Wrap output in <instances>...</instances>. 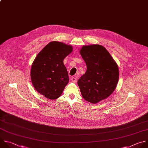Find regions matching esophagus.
Listing matches in <instances>:
<instances>
[{
	"label": "esophagus",
	"mask_w": 148,
	"mask_h": 148,
	"mask_svg": "<svg viewBox=\"0 0 148 148\" xmlns=\"http://www.w3.org/2000/svg\"><path fill=\"white\" fill-rule=\"evenodd\" d=\"M77 77H71V80H72V82H74V83H75V82H77Z\"/></svg>",
	"instance_id": "1"
}]
</instances>
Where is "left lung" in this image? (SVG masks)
I'll return each instance as SVG.
<instances>
[{"instance_id":"obj_1","label":"left lung","mask_w":148,"mask_h":148,"mask_svg":"<svg viewBox=\"0 0 148 148\" xmlns=\"http://www.w3.org/2000/svg\"><path fill=\"white\" fill-rule=\"evenodd\" d=\"M80 53L87 70L77 84L84 99L96 104L114 91L119 79V67L108 51L100 45H84Z\"/></svg>"}]
</instances>
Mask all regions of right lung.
<instances>
[{
	"label": "right lung",
	"mask_w": 148,
	"mask_h": 148,
	"mask_svg": "<svg viewBox=\"0 0 148 148\" xmlns=\"http://www.w3.org/2000/svg\"><path fill=\"white\" fill-rule=\"evenodd\" d=\"M72 50L71 45L52 41L35 58L31 69V79L35 89L45 97L54 100L62 93L69 81L63 61Z\"/></svg>",
	"instance_id": "right-lung-1"
}]
</instances>
